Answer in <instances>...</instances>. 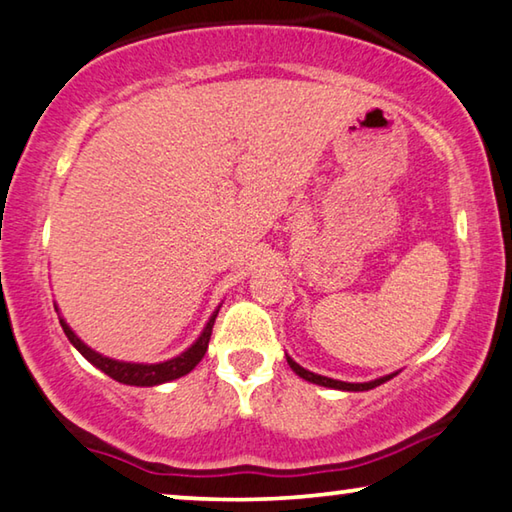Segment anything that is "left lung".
Masks as SVG:
<instances>
[{"label":"left lung","instance_id":"8db88e82","mask_svg":"<svg viewBox=\"0 0 512 512\" xmlns=\"http://www.w3.org/2000/svg\"><path fill=\"white\" fill-rule=\"evenodd\" d=\"M288 365L292 367V372H295V374H299V376H301V379H306V381H311V383H317V385H324V388L349 390V392H358V390H372V388H376V385H381V383H385V381H390V379H392V374H390V376H383V379H376V381H370V383H345V381H335V379H329V376H320V374H313V372H308V370H304V367H301V365H297L295 360H292V358H288Z\"/></svg>","mask_w":512,"mask_h":512}]
</instances>
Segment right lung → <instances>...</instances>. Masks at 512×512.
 <instances>
[{
  "label": "right lung",
  "instance_id": "add662e5",
  "mask_svg": "<svg viewBox=\"0 0 512 512\" xmlns=\"http://www.w3.org/2000/svg\"><path fill=\"white\" fill-rule=\"evenodd\" d=\"M215 317H217V313L211 317V320H208L204 333L199 335V340L188 351H183L181 356L172 358V360H165V363H156V365L120 363V360L106 358L102 354H97V351H92L88 345H83V342L77 338V335H74V331L63 320H61V326H63V331L67 335V340H70L72 345L77 347L81 354L90 360L92 365L99 367V370H102L104 374L111 376V379L120 381V383H127V385H158V383L179 379V376H186L188 372L195 370V367L199 365V360L204 358L206 349H208V340H211Z\"/></svg>",
  "mask_w": 512,
  "mask_h": 512
}]
</instances>
